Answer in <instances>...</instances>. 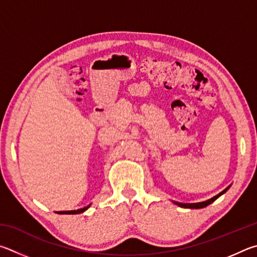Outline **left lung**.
<instances>
[{"label": "left lung", "mask_w": 257, "mask_h": 257, "mask_svg": "<svg viewBox=\"0 0 257 257\" xmlns=\"http://www.w3.org/2000/svg\"><path fill=\"white\" fill-rule=\"evenodd\" d=\"M229 187H230V186H228L227 188H224V190L221 193H219L218 195L213 196L212 199L206 200V201H203V202H199V203H178V202H174V203L177 204L178 206H181V208H185V209H202V208H205V206H208L209 204H211V203H212V202H214L215 200H217L219 196H221L223 193H226L228 191Z\"/></svg>", "instance_id": "obj_1"}]
</instances>
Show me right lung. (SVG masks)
Returning a JSON list of instances; mask_svg holds the SVG:
<instances>
[{
	"mask_svg": "<svg viewBox=\"0 0 257 257\" xmlns=\"http://www.w3.org/2000/svg\"><path fill=\"white\" fill-rule=\"evenodd\" d=\"M90 206V204L89 205H87V206H84V208H82V209H78V210H72V211H58L57 213H60V214H78V213H82V212H84L85 210H87L88 208Z\"/></svg>",
	"mask_w": 257,
	"mask_h": 257,
	"instance_id": "1",
	"label": "right lung"
}]
</instances>
